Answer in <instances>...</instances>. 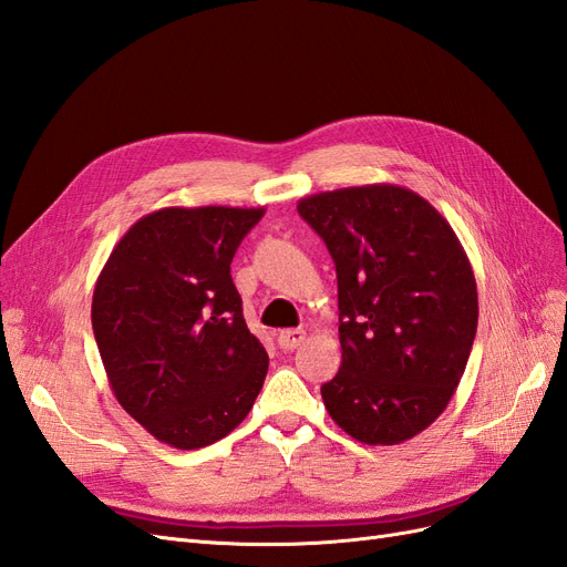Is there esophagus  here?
Returning a JSON list of instances; mask_svg holds the SVG:
<instances>
[{
  "label": "esophagus",
  "instance_id": "obj_1",
  "mask_svg": "<svg viewBox=\"0 0 567 567\" xmlns=\"http://www.w3.org/2000/svg\"><path fill=\"white\" fill-rule=\"evenodd\" d=\"M305 338H307V333L302 329H286L279 333L277 340L284 350H296L298 346H302Z\"/></svg>",
  "mask_w": 567,
  "mask_h": 567
}]
</instances>
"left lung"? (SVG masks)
<instances>
[{
    "label": "left lung",
    "instance_id": "8db88e82",
    "mask_svg": "<svg viewBox=\"0 0 567 567\" xmlns=\"http://www.w3.org/2000/svg\"><path fill=\"white\" fill-rule=\"evenodd\" d=\"M338 277L342 362L321 385L350 437L400 444L423 433L466 371L477 286L466 250L431 203L398 184L348 186L298 200Z\"/></svg>",
    "mask_w": 567,
    "mask_h": 567
}]
</instances>
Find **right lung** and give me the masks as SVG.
<instances>
[{
  "instance_id": "obj_1",
  "label": "right lung",
  "mask_w": 567,
  "mask_h": 567,
  "mask_svg": "<svg viewBox=\"0 0 567 567\" xmlns=\"http://www.w3.org/2000/svg\"><path fill=\"white\" fill-rule=\"evenodd\" d=\"M265 208H161L101 269L92 329L115 400L158 442L200 450L229 435L269 357L246 326L231 260Z\"/></svg>"
}]
</instances>
